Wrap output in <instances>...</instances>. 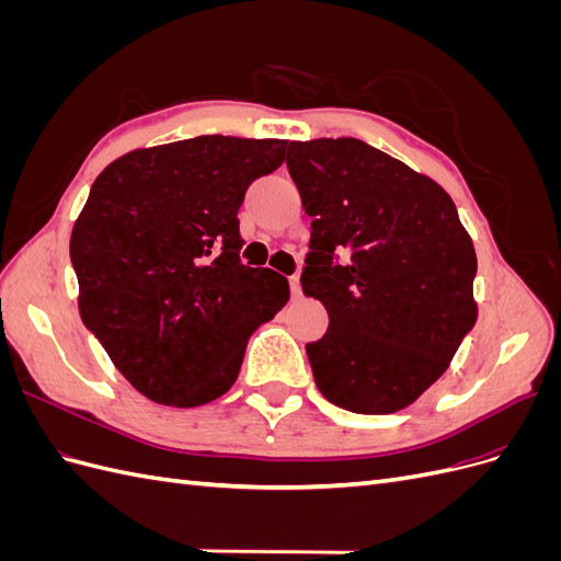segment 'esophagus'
<instances>
[{"instance_id": "1", "label": "esophagus", "mask_w": 561, "mask_h": 561, "mask_svg": "<svg viewBox=\"0 0 561 561\" xmlns=\"http://www.w3.org/2000/svg\"><path fill=\"white\" fill-rule=\"evenodd\" d=\"M290 290H293V297H301V285H299V276H290Z\"/></svg>"}]
</instances>
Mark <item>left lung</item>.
<instances>
[{
    "label": "left lung",
    "instance_id": "8db88e82",
    "mask_svg": "<svg viewBox=\"0 0 561 561\" xmlns=\"http://www.w3.org/2000/svg\"><path fill=\"white\" fill-rule=\"evenodd\" d=\"M287 171L313 217L301 290L330 316L307 344L316 386L342 410L393 414L478 320L470 236L443 186L363 140L290 142Z\"/></svg>",
    "mask_w": 561,
    "mask_h": 561
}]
</instances>
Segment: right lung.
Instances as JSON below:
<instances>
[{"instance_id":"right-lung-1","label":"right lung","mask_w":561,"mask_h":561,"mask_svg":"<svg viewBox=\"0 0 561 561\" xmlns=\"http://www.w3.org/2000/svg\"><path fill=\"white\" fill-rule=\"evenodd\" d=\"M285 147L201 135L128 151L93 182L70 239L79 313L149 400L225 396L250 334L290 299L285 276L241 262L239 229L248 186Z\"/></svg>"}]
</instances>
